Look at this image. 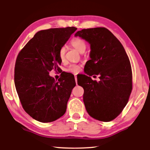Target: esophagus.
Segmentation results:
<instances>
[{
    "label": "esophagus",
    "mask_w": 150,
    "mask_h": 150,
    "mask_svg": "<svg viewBox=\"0 0 150 150\" xmlns=\"http://www.w3.org/2000/svg\"><path fill=\"white\" fill-rule=\"evenodd\" d=\"M75 80L76 83H77V75H75Z\"/></svg>",
    "instance_id": "1"
}]
</instances>
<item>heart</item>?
<instances>
[{"instance_id":"1","label":"heart","mask_w":150,"mask_h":150,"mask_svg":"<svg viewBox=\"0 0 150 150\" xmlns=\"http://www.w3.org/2000/svg\"><path fill=\"white\" fill-rule=\"evenodd\" d=\"M70 43L72 47L77 50L78 51L81 52H83L86 47V43L85 41L80 38H73L70 42ZM65 54H66V49L64 47H62L60 51L58 56L61 61L64 62L65 60ZM81 70V66L77 64H71L67 68V71L73 73H78Z\"/></svg>"}]
</instances>
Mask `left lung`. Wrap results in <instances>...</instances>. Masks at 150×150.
<instances>
[{
  "label": "left lung",
  "instance_id": "1",
  "mask_svg": "<svg viewBox=\"0 0 150 150\" xmlns=\"http://www.w3.org/2000/svg\"><path fill=\"white\" fill-rule=\"evenodd\" d=\"M75 36L90 44L91 59L85 65L89 77L84 75V83H79L84 88L86 111L96 120L112 121L126 106L133 88L128 56L120 41L105 27L83 29ZM94 73L100 75L99 82L89 77Z\"/></svg>",
  "mask_w": 150,
  "mask_h": 150
}]
</instances>
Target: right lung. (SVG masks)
Instances as JSON below:
<instances>
[{"mask_svg": "<svg viewBox=\"0 0 150 150\" xmlns=\"http://www.w3.org/2000/svg\"><path fill=\"white\" fill-rule=\"evenodd\" d=\"M77 28H49L38 32L17 55L14 82L23 109L43 123L55 121L65 114L74 76L63 73L58 81L49 76L58 71L62 61L58 53Z\"/></svg>", "mask_w": 150, "mask_h": 150, "instance_id": "right-lung-1", "label": "right lung"}]
</instances>
